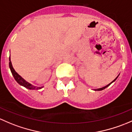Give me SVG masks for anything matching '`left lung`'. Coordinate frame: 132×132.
<instances>
[{"mask_svg":"<svg viewBox=\"0 0 132 132\" xmlns=\"http://www.w3.org/2000/svg\"><path fill=\"white\" fill-rule=\"evenodd\" d=\"M118 76H119V75H118V76H117V77H116V78L115 79H114L113 81H112V82H111V83H109V85H107V86H104V87H102V88H98V89H95L94 90H95V91H101V90H103V89H105V88H106L107 87H108L109 86V85H111V84H112V82H114V81H116V79L118 78Z\"/></svg>","mask_w":132,"mask_h":132,"instance_id":"1","label":"left lung"}]
</instances>
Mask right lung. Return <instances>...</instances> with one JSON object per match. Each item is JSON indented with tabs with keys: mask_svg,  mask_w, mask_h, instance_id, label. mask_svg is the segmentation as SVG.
<instances>
[{
	"mask_svg": "<svg viewBox=\"0 0 132 132\" xmlns=\"http://www.w3.org/2000/svg\"><path fill=\"white\" fill-rule=\"evenodd\" d=\"M9 68H10L11 71V73H12V74H13V77H14V79L16 80V82H17L19 85H20L21 86H24L25 88H27V89H41L42 88H43V86H42V87L35 86H34V85H31L30 83L28 82L27 81H26L22 77H21V76H20L17 72H16L15 71V70L14 69V68L13 67L10 57H9Z\"/></svg>",
	"mask_w": 132,
	"mask_h": 132,
	"instance_id": "right-lung-1",
	"label": "right lung"
}]
</instances>
